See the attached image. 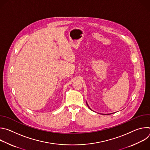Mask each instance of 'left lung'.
Returning a JSON list of instances; mask_svg holds the SVG:
<instances>
[{
	"label": "left lung",
	"instance_id": "obj_1",
	"mask_svg": "<svg viewBox=\"0 0 150 150\" xmlns=\"http://www.w3.org/2000/svg\"><path fill=\"white\" fill-rule=\"evenodd\" d=\"M87 105H88V104H87ZM88 108H89V109H90V107H89V106H88Z\"/></svg>",
	"mask_w": 150,
	"mask_h": 150
}]
</instances>
